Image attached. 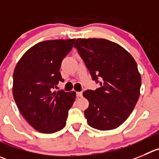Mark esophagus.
<instances>
[{"label": "esophagus", "instance_id": "obj_1", "mask_svg": "<svg viewBox=\"0 0 159 159\" xmlns=\"http://www.w3.org/2000/svg\"><path fill=\"white\" fill-rule=\"evenodd\" d=\"M77 96L78 97H81L82 96V93L81 92H77Z\"/></svg>", "mask_w": 159, "mask_h": 159}]
</instances>
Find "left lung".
<instances>
[{
  "instance_id": "1",
  "label": "left lung",
  "mask_w": 159,
  "mask_h": 159,
  "mask_svg": "<svg viewBox=\"0 0 159 159\" xmlns=\"http://www.w3.org/2000/svg\"><path fill=\"white\" fill-rule=\"evenodd\" d=\"M74 47L100 88L86 90L84 116L99 130L118 128L129 118L140 96L141 77L133 56L119 44L101 38H79Z\"/></svg>"
}]
</instances>
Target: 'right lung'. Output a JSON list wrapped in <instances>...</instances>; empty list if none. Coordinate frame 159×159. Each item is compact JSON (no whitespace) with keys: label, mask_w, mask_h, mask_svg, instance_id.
<instances>
[{"label":"right lung","mask_w":159,"mask_h":159,"mask_svg":"<svg viewBox=\"0 0 159 159\" xmlns=\"http://www.w3.org/2000/svg\"><path fill=\"white\" fill-rule=\"evenodd\" d=\"M75 39L39 42L25 52L13 73L14 100L26 121L37 131L53 133L66 125L75 92H53L64 81L59 69Z\"/></svg>","instance_id":"obj_1"}]
</instances>
